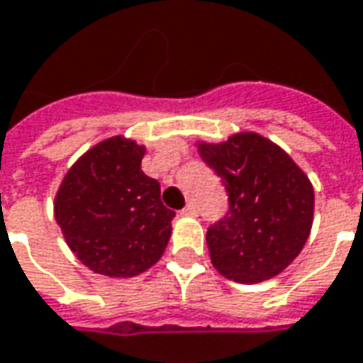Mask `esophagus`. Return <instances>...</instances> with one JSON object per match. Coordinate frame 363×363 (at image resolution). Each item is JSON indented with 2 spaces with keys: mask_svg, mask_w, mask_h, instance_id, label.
I'll list each match as a JSON object with an SVG mask.
<instances>
[{
  "mask_svg": "<svg viewBox=\"0 0 363 363\" xmlns=\"http://www.w3.org/2000/svg\"><path fill=\"white\" fill-rule=\"evenodd\" d=\"M182 216H196V206H194V202H189L184 208L181 211Z\"/></svg>",
  "mask_w": 363,
  "mask_h": 363,
  "instance_id": "1",
  "label": "esophagus"
}]
</instances>
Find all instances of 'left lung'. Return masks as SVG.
<instances>
[{
    "instance_id": "left-lung-1",
    "label": "left lung",
    "mask_w": 363,
    "mask_h": 363,
    "mask_svg": "<svg viewBox=\"0 0 363 363\" xmlns=\"http://www.w3.org/2000/svg\"><path fill=\"white\" fill-rule=\"evenodd\" d=\"M199 152L228 194L226 214L206 230L214 268L244 284L280 274L304 248L312 228L314 189L308 177L256 133L201 145Z\"/></svg>"
}]
</instances>
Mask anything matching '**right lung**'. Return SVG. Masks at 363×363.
Returning <instances> with one entry per match:
<instances>
[{
    "label": "right lung",
    "mask_w": 363,
    "mask_h": 363,
    "mask_svg": "<svg viewBox=\"0 0 363 363\" xmlns=\"http://www.w3.org/2000/svg\"><path fill=\"white\" fill-rule=\"evenodd\" d=\"M145 147L123 137L99 143L59 186L55 218L69 248L93 272L129 278L164 252L174 211L161 184L140 171Z\"/></svg>",
    "instance_id": "add662e5"
}]
</instances>
